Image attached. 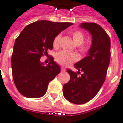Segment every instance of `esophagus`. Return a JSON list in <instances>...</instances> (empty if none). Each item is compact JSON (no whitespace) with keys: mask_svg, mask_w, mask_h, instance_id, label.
Listing matches in <instances>:
<instances>
[{"mask_svg":"<svg viewBox=\"0 0 123 123\" xmlns=\"http://www.w3.org/2000/svg\"><path fill=\"white\" fill-rule=\"evenodd\" d=\"M65 70H65V68L64 67H61V71H62V72H65Z\"/></svg>","mask_w":123,"mask_h":123,"instance_id":"1","label":"esophagus"}]
</instances>
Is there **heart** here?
Here are the masks:
<instances>
[{
    "label": "heart",
    "instance_id": "b5f03b06",
    "mask_svg": "<svg viewBox=\"0 0 123 123\" xmlns=\"http://www.w3.org/2000/svg\"><path fill=\"white\" fill-rule=\"evenodd\" d=\"M73 41L77 45H79V50L82 55H86L89 53L91 49V46L87 43H83L85 39V35L80 30H74L71 33ZM61 34L57 35L53 41V46L54 48L57 49L59 47L60 41ZM79 60V56L77 54L72 53L66 51H62L57 53L55 55V60L58 64L63 66L67 67L71 65L72 63L77 62Z\"/></svg>",
    "mask_w": 123,
    "mask_h": 123
}]
</instances>
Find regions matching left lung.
Wrapping results in <instances>:
<instances>
[{
  "label": "left lung",
  "instance_id": "obj_1",
  "mask_svg": "<svg viewBox=\"0 0 123 123\" xmlns=\"http://www.w3.org/2000/svg\"><path fill=\"white\" fill-rule=\"evenodd\" d=\"M80 27L92 35L91 49L75 64L78 72L67 69L70 79L63 86L65 98L75 104H85L98 93L105 80L111 58L109 36L102 26L95 23H82Z\"/></svg>",
  "mask_w": 123,
  "mask_h": 123
}]
</instances>
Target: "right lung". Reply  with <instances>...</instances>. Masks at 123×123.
Wrapping results in <instances>:
<instances>
[{"mask_svg": "<svg viewBox=\"0 0 123 123\" xmlns=\"http://www.w3.org/2000/svg\"><path fill=\"white\" fill-rule=\"evenodd\" d=\"M72 25L37 21L25 26L16 38L11 57L12 72L16 87L23 96L37 98L46 94L49 82L60 72V67L53 56L47 66L40 59L53 49L55 37Z\"/></svg>", "mask_w": 123, "mask_h": 123, "instance_id": "obj_1", "label": "right lung"}]
</instances>
